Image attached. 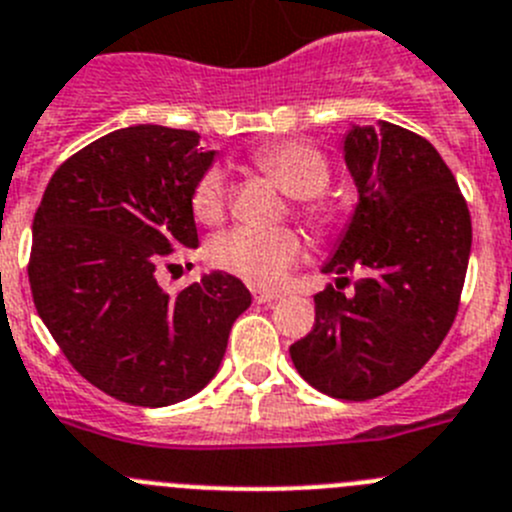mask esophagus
Here are the masks:
<instances>
[{
    "label": "esophagus",
    "mask_w": 512,
    "mask_h": 512,
    "mask_svg": "<svg viewBox=\"0 0 512 512\" xmlns=\"http://www.w3.org/2000/svg\"><path fill=\"white\" fill-rule=\"evenodd\" d=\"M253 299H256L259 304H271V302H276V299H281V294L279 292H256L253 294Z\"/></svg>",
    "instance_id": "obj_1"
}]
</instances>
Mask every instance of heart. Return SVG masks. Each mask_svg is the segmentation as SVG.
<instances>
[{"mask_svg":"<svg viewBox=\"0 0 512 512\" xmlns=\"http://www.w3.org/2000/svg\"><path fill=\"white\" fill-rule=\"evenodd\" d=\"M253 164L294 200L317 198L330 182V167L320 149L304 142H276L253 152ZM192 213L200 223L215 225L223 220L228 192L223 170L213 167L192 187ZM304 218L322 228L325 215L314 208L302 210ZM208 256L220 271L238 276L251 287H274L289 269L302 259V241L287 228L256 231L233 228L215 236L208 246Z\"/></svg>","mask_w":512,"mask_h":512,"instance_id":"heart-1","label":"heart"}]
</instances>
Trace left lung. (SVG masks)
Listing matches in <instances>:
<instances>
[{
	"label": "left lung",
	"mask_w": 512,
	"mask_h": 512,
	"mask_svg": "<svg viewBox=\"0 0 512 512\" xmlns=\"http://www.w3.org/2000/svg\"><path fill=\"white\" fill-rule=\"evenodd\" d=\"M358 205L314 294V327L289 348L317 391L342 401L383 396L437 353L459 307L472 220L457 180L424 137L391 121L350 126L342 142ZM361 274L345 298V273Z\"/></svg>",
	"instance_id": "left-lung-1"
}]
</instances>
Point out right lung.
Here are the masks:
<instances>
[{"label":"right lung","instance_id":"1","mask_svg":"<svg viewBox=\"0 0 512 512\" xmlns=\"http://www.w3.org/2000/svg\"><path fill=\"white\" fill-rule=\"evenodd\" d=\"M213 159L195 131H111L60 164L32 220L37 314L88 383L131 406L203 391L251 304L225 271L177 294L157 281L177 248H198L192 187Z\"/></svg>","mask_w":512,"mask_h":512}]
</instances>
